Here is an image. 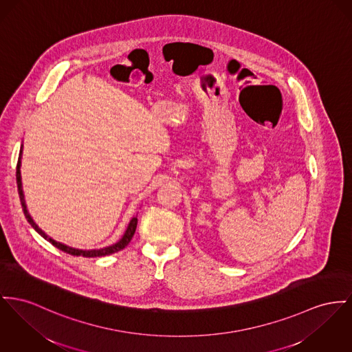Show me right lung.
<instances>
[{
  "label": "right lung",
  "mask_w": 352,
  "mask_h": 352,
  "mask_svg": "<svg viewBox=\"0 0 352 352\" xmlns=\"http://www.w3.org/2000/svg\"><path fill=\"white\" fill-rule=\"evenodd\" d=\"M21 157H23V145H21V149H20V155H19V162H17V170H16V180H17V187H19V195H20V201H21V206H23V211H24L25 217L28 220V223L34 228L36 232L41 234L45 240H47L49 243H52L56 248L61 250L63 252H67L69 255L73 256H84V258H100V256H105V255H111V254H115L121 251L122 248H125L129 241L132 240L133 234L136 232V227H138V217H132V220L129 221L125 232L122 234V237L118 240V243L112 244V245H108V247H104V248H100V250H77V248H73L69 247L67 244H63V243H58L56 240H53L52 237H49L45 232L38 228V226L34 223V220L32 219V216L29 214L28 208H26V204H25V196L24 190H23V183H21Z\"/></svg>",
  "instance_id": "add662e5"
}]
</instances>
